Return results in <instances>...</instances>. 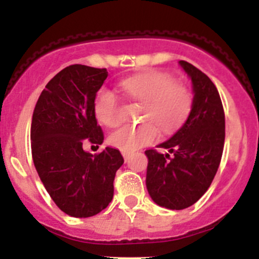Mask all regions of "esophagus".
<instances>
[{"instance_id": "obj_1", "label": "esophagus", "mask_w": 259, "mask_h": 259, "mask_svg": "<svg viewBox=\"0 0 259 259\" xmlns=\"http://www.w3.org/2000/svg\"><path fill=\"white\" fill-rule=\"evenodd\" d=\"M122 154H123V157H124V161H128V159H130V155H131V153H125V152H123Z\"/></svg>"}]
</instances>
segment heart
I'll return each mask as SVG.
<instances>
[{
	"mask_svg": "<svg viewBox=\"0 0 259 259\" xmlns=\"http://www.w3.org/2000/svg\"><path fill=\"white\" fill-rule=\"evenodd\" d=\"M128 97L143 102L141 119L137 125H125L109 137L110 145L125 153H131L149 145L159 136L175 132L191 113L193 98L185 84L175 81L172 75L163 71H146L127 77L120 83ZM98 122L107 127L120 123L118 97L107 89L98 91L93 104Z\"/></svg>",
	"mask_w": 259,
	"mask_h": 259,
	"instance_id": "b5f03b06",
	"label": "heart"
}]
</instances>
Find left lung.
I'll return each mask as SVG.
<instances>
[{
    "instance_id": "obj_1",
    "label": "left lung",
    "mask_w": 259,
    "mask_h": 259,
    "mask_svg": "<svg viewBox=\"0 0 259 259\" xmlns=\"http://www.w3.org/2000/svg\"><path fill=\"white\" fill-rule=\"evenodd\" d=\"M193 85L188 119L170 140L159 144L168 153L146 150V188L157 205L183 210L209 189L223 154L226 122L218 89L207 75L185 61L179 62Z\"/></svg>"
}]
</instances>
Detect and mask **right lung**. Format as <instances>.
<instances>
[{"instance_id": "add662e5", "label": "right lung", "mask_w": 259, "mask_h": 259, "mask_svg": "<svg viewBox=\"0 0 259 259\" xmlns=\"http://www.w3.org/2000/svg\"><path fill=\"white\" fill-rule=\"evenodd\" d=\"M107 77L106 68L71 65L47 84L31 124L32 158L45 189L57 206L75 218L98 214L111 202L114 179L123 164L118 149L98 154L83 144L101 145L93 104Z\"/></svg>"}]
</instances>
